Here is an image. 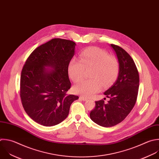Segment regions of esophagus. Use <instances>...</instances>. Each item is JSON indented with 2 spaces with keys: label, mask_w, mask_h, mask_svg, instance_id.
I'll use <instances>...</instances> for the list:
<instances>
[{
  "label": "esophagus",
  "mask_w": 159,
  "mask_h": 159,
  "mask_svg": "<svg viewBox=\"0 0 159 159\" xmlns=\"http://www.w3.org/2000/svg\"><path fill=\"white\" fill-rule=\"evenodd\" d=\"M80 99H81L82 100H84V101L87 100V98H85V97H82V96H80Z\"/></svg>",
  "instance_id": "1"
}]
</instances>
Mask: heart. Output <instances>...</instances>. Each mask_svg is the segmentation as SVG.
Listing matches in <instances>:
<instances>
[{
	"instance_id": "heart-1",
	"label": "heart",
	"mask_w": 159,
	"mask_h": 159,
	"mask_svg": "<svg viewBox=\"0 0 159 159\" xmlns=\"http://www.w3.org/2000/svg\"><path fill=\"white\" fill-rule=\"evenodd\" d=\"M92 68L89 77L82 80L73 87L75 93L89 97L98 92L102 87L112 84L119 73L117 61L105 51L91 47L84 50L79 55V60L72 59L68 66V72L74 82L80 80L84 75V69Z\"/></svg>"
}]
</instances>
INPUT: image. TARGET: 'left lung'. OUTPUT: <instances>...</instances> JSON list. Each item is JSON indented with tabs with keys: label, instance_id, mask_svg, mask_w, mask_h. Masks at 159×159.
Instances as JSON below:
<instances>
[{
	"label": "left lung",
	"instance_id": "left-lung-1",
	"mask_svg": "<svg viewBox=\"0 0 159 159\" xmlns=\"http://www.w3.org/2000/svg\"><path fill=\"white\" fill-rule=\"evenodd\" d=\"M119 62V73L114 84L103 93L110 100L105 103L95 102V107L90 113L93 122L104 127L114 126L129 115L136 102L139 75L134 61L128 53L118 45L111 44Z\"/></svg>",
	"mask_w": 159,
	"mask_h": 159
}]
</instances>
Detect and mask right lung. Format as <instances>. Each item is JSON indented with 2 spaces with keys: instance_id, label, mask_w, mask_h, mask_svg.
<instances>
[{
  "instance_id": "1",
  "label": "right lung",
  "mask_w": 159,
  "mask_h": 159,
  "mask_svg": "<svg viewBox=\"0 0 159 159\" xmlns=\"http://www.w3.org/2000/svg\"><path fill=\"white\" fill-rule=\"evenodd\" d=\"M76 43L53 39L35 48L27 59L20 76L23 107L35 122L57 125L68 116L72 103L79 98L66 93L70 88L68 66Z\"/></svg>"
}]
</instances>
